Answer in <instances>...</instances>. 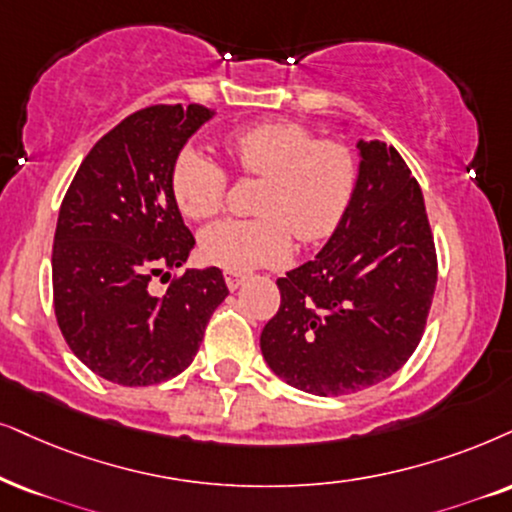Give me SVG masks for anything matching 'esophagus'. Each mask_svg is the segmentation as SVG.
<instances>
[{"mask_svg": "<svg viewBox=\"0 0 512 512\" xmlns=\"http://www.w3.org/2000/svg\"><path fill=\"white\" fill-rule=\"evenodd\" d=\"M224 281H226V286H229V290H236V288H241L245 276L238 274V271H224Z\"/></svg>", "mask_w": 512, "mask_h": 512, "instance_id": "obj_1", "label": "esophagus"}]
</instances>
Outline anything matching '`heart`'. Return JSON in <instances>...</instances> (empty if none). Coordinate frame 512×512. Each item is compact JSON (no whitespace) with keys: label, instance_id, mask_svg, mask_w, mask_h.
<instances>
[{"label":"heart","instance_id":"b5f03b06","mask_svg":"<svg viewBox=\"0 0 512 512\" xmlns=\"http://www.w3.org/2000/svg\"><path fill=\"white\" fill-rule=\"evenodd\" d=\"M236 170L262 177L257 219H224L200 236V252L226 271L271 267L288 260L293 234L314 245L335 234L359 181V160L335 139H319L297 122H260L229 134ZM172 196L191 219H212L224 208L229 174L198 146H184L172 163Z\"/></svg>","mask_w":512,"mask_h":512}]
</instances>
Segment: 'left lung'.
Masks as SVG:
<instances>
[{
	"label": "left lung",
	"mask_w": 512,
	"mask_h": 512,
	"mask_svg": "<svg viewBox=\"0 0 512 512\" xmlns=\"http://www.w3.org/2000/svg\"><path fill=\"white\" fill-rule=\"evenodd\" d=\"M345 219L314 260L278 278L281 307L260 335L271 371L338 397L390 378L416 352L437 286L423 191L397 148L359 144Z\"/></svg>",
	"instance_id": "1"
}]
</instances>
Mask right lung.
Returning a JSON list of instances; mask_svg holds the SVG:
<instances>
[{"label": "right lung", "instance_id": "add662e5", "mask_svg": "<svg viewBox=\"0 0 512 512\" xmlns=\"http://www.w3.org/2000/svg\"><path fill=\"white\" fill-rule=\"evenodd\" d=\"M215 111L148 106L96 141L61 203L51 255L54 312L89 371L125 387L179 375L229 295L217 267L186 269L193 241L172 196V163ZM160 278V281H163Z\"/></svg>", "mask_w": 512, "mask_h": 512}]
</instances>
